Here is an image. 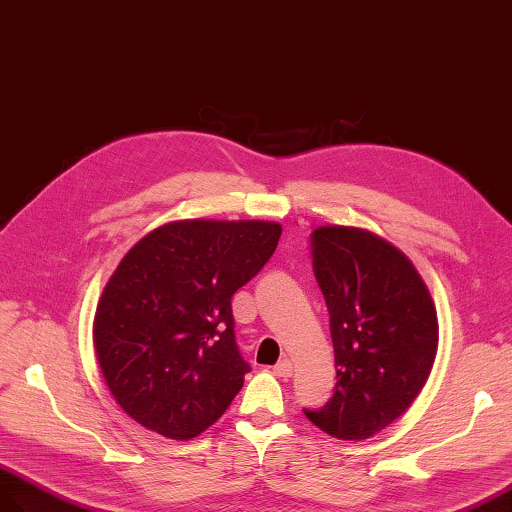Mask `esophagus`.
Listing matches in <instances>:
<instances>
[{
  "mask_svg": "<svg viewBox=\"0 0 512 512\" xmlns=\"http://www.w3.org/2000/svg\"><path fill=\"white\" fill-rule=\"evenodd\" d=\"M273 375L290 377V375H293V362H290V359H280V362L273 366Z\"/></svg>",
  "mask_w": 512,
  "mask_h": 512,
  "instance_id": "34e87169",
  "label": "esophagus"
}]
</instances>
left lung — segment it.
<instances>
[{"instance_id": "8db88e82", "label": "left lung", "mask_w": 512, "mask_h": 512, "mask_svg": "<svg viewBox=\"0 0 512 512\" xmlns=\"http://www.w3.org/2000/svg\"><path fill=\"white\" fill-rule=\"evenodd\" d=\"M312 265L329 310L336 390L308 420L336 439H368L411 407L431 375L437 310L413 262L353 226L312 232Z\"/></svg>"}]
</instances>
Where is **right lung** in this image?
Masks as SVG:
<instances>
[{"instance_id": "add662e5", "label": "right lung", "mask_w": 512, "mask_h": 512, "mask_svg": "<svg viewBox=\"0 0 512 512\" xmlns=\"http://www.w3.org/2000/svg\"><path fill=\"white\" fill-rule=\"evenodd\" d=\"M280 234V224L258 219H178L122 256L92 338L129 418L185 441L224 416L250 370L234 342L230 299L265 267Z\"/></svg>"}]
</instances>
